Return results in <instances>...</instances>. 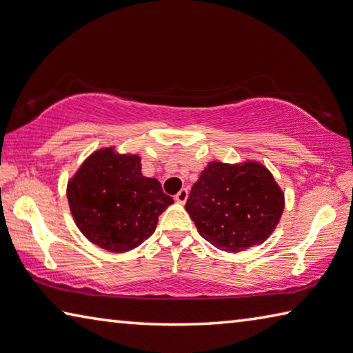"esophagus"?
I'll use <instances>...</instances> for the list:
<instances>
[{"mask_svg": "<svg viewBox=\"0 0 353 353\" xmlns=\"http://www.w3.org/2000/svg\"><path fill=\"white\" fill-rule=\"evenodd\" d=\"M188 196H189V190H188V189H181V190H179L178 194L175 195V199H176V203L184 204L185 199H188Z\"/></svg>", "mask_w": 353, "mask_h": 353, "instance_id": "1", "label": "esophagus"}]
</instances>
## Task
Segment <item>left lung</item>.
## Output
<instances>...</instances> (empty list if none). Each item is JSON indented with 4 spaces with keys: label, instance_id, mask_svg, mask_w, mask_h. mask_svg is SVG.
<instances>
[{
    "label": "left lung",
    "instance_id": "1",
    "mask_svg": "<svg viewBox=\"0 0 353 353\" xmlns=\"http://www.w3.org/2000/svg\"><path fill=\"white\" fill-rule=\"evenodd\" d=\"M185 210L205 241L225 252L261 244L275 230L284 194L259 163H209L192 185Z\"/></svg>",
    "mask_w": 353,
    "mask_h": 353
}]
</instances>
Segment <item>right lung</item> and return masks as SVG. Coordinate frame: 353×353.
Returning a JSON list of instances; mask_svg holds the SVG:
<instances>
[{
	"label": "right lung",
	"instance_id": "right-lung-1",
	"mask_svg": "<svg viewBox=\"0 0 353 353\" xmlns=\"http://www.w3.org/2000/svg\"><path fill=\"white\" fill-rule=\"evenodd\" d=\"M139 163L138 155H118L112 148L97 150L68 184L72 216L98 248L115 254L138 248L174 203L157 178L143 176Z\"/></svg>",
	"mask_w": 353,
	"mask_h": 353
}]
</instances>
